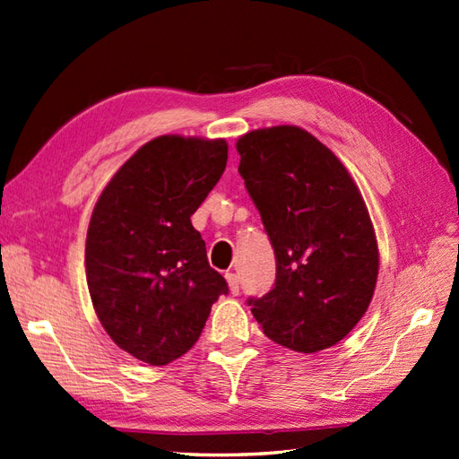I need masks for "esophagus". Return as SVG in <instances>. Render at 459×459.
Returning <instances> with one entry per match:
<instances>
[{
	"instance_id": "34e87169",
	"label": "esophagus",
	"mask_w": 459,
	"mask_h": 459,
	"mask_svg": "<svg viewBox=\"0 0 459 459\" xmlns=\"http://www.w3.org/2000/svg\"><path fill=\"white\" fill-rule=\"evenodd\" d=\"M225 279H227V282H229V290H230V294L237 296V294L240 292V279H238V274L227 273V274H225Z\"/></svg>"
}]
</instances>
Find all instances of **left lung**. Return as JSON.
<instances>
[{
  "instance_id": "left-lung-1",
  "label": "left lung",
  "mask_w": 459,
  "mask_h": 459,
  "mask_svg": "<svg viewBox=\"0 0 459 459\" xmlns=\"http://www.w3.org/2000/svg\"><path fill=\"white\" fill-rule=\"evenodd\" d=\"M237 150L277 259L273 288L247 306L273 342L302 353L331 348L375 292L378 247L368 205L338 157L304 128L252 130Z\"/></svg>"
}]
</instances>
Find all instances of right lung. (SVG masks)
<instances>
[{
	"label": "right lung",
	"mask_w": 459,
	"mask_h": 459,
	"mask_svg": "<svg viewBox=\"0 0 459 459\" xmlns=\"http://www.w3.org/2000/svg\"><path fill=\"white\" fill-rule=\"evenodd\" d=\"M227 153L221 138H153L113 175L91 212V304L113 342L143 363L167 365L186 353L229 292L190 221L225 171Z\"/></svg>",
	"instance_id": "1"
}]
</instances>
